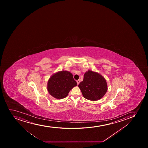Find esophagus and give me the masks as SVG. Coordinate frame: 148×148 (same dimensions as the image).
Wrapping results in <instances>:
<instances>
[{
    "mask_svg": "<svg viewBox=\"0 0 148 148\" xmlns=\"http://www.w3.org/2000/svg\"><path fill=\"white\" fill-rule=\"evenodd\" d=\"M79 82H80V81H79V79H78V80L77 81V84H78V85L79 84Z\"/></svg>",
    "mask_w": 148,
    "mask_h": 148,
    "instance_id": "esophagus-1",
    "label": "esophagus"
}]
</instances>
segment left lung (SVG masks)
I'll return each mask as SVG.
<instances>
[{
  "label": "left lung",
  "mask_w": 148,
  "mask_h": 148,
  "mask_svg": "<svg viewBox=\"0 0 148 148\" xmlns=\"http://www.w3.org/2000/svg\"><path fill=\"white\" fill-rule=\"evenodd\" d=\"M78 86L83 97L91 101L100 99L108 90L107 82L104 77L90 70L85 72L83 81Z\"/></svg>",
  "instance_id": "left-lung-1"
}]
</instances>
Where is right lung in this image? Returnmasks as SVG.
Here are the masks:
<instances>
[{"instance_id":"right-lung-1","label":"right lung","mask_w":148,"mask_h":148,"mask_svg":"<svg viewBox=\"0 0 148 148\" xmlns=\"http://www.w3.org/2000/svg\"><path fill=\"white\" fill-rule=\"evenodd\" d=\"M77 85L72 73L62 70L54 73L49 78L47 90L52 97L61 99L67 97L69 91Z\"/></svg>"}]
</instances>
